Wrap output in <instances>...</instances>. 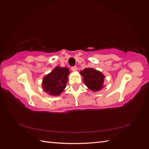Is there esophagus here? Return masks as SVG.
I'll return each mask as SVG.
<instances>
[{
	"label": "esophagus",
	"instance_id": "34e87169",
	"mask_svg": "<svg viewBox=\"0 0 149 149\" xmlns=\"http://www.w3.org/2000/svg\"><path fill=\"white\" fill-rule=\"evenodd\" d=\"M71 71H72L74 72V71H77L78 68H77V67H76V66H74L71 67Z\"/></svg>",
	"mask_w": 149,
	"mask_h": 149
}]
</instances>
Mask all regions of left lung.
<instances>
[{"instance_id":"left-lung-1","label":"left lung","mask_w":149,"mask_h":149,"mask_svg":"<svg viewBox=\"0 0 149 149\" xmlns=\"http://www.w3.org/2000/svg\"><path fill=\"white\" fill-rule=\"evenodd\" d=\"M83 79V81L89 89L94 92L100 91L104 87V81L105 76L101 71L91 68H87L80 71Z\"/></svg>"}]
</instances>
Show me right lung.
I'll return each mask as SVG.
<instances>
[{
  "instance_id": "obj_1",
  "label": "right lung",
  "mask_w": 149,
  "mask_h": 149,
  "mask_svg": "<svg viewBox=\"0 0 149 149\" xmlns=\"http://www.w3.org/2000/svg\"><path fill=\"white\" fill-rule=\"evenodd\" d=\"M70 71L66 67L56 66L45 76L42 81L43 91L50 96H59L64 91L68 80Z\"/></svg>"
}]
</instances>
